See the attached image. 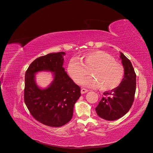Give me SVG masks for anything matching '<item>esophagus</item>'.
<instances>
[{"instance_id": "esophagus-1", "label": "esophagus", "mask_w": 153, "mask_h": 153, "mask_svg": "<svg viewBox=\"0 0 153 153\" xmlns=\"http://www.w3.org/2000/svg\"><path fill=\"white\" fill-rule=\"evenodd\" d=\"M88 91V90L85 89V88H82V89H81V93H82V94L86 93H87Z\"/></svg>"}]
</instances>
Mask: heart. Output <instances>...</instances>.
Wrapping results in <instances>:
<instances>
[{
  "label": "heart",
  "instance_id": "b5f03b06",
  "mask_svg": "<svg viewBox=\"0 0 153 153\" xmlns=\"http://www.w3.org/2000/svg\"><path fill=\"white\" fill-rule=\"evenodd\" d=\"M90 70L92 76L83 78ZM67 71L76 83L88 88H99L104 91L115 89L121 84L125 76L123 65L116 62L113 56L102 50H97L83 55L81 61L70 60Z\"/></svg>",
  "mask_w": 153,
  "mask_h": 153
}]
</instances>
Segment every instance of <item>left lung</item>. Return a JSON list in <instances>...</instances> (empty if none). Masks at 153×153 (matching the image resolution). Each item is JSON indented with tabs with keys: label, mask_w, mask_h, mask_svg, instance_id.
<instances>
[{
	"label": "left lung",
	"mask_w": 153,
	"mask_h": 153,
	"mask_svg": "<svg viewBox=\"0 0 153 153\" xmlns=\"http://www.w3.org/2000/svg\"><path fill=\"white\" fill-rule=\"evenodd\" d=\"M120 59L125 69L124 78L117 88L103 93L102 99L95 108L100 117L108 121L116 120L126 114L134 99L136 85L134 70L131 62L121 52Z\"/></svg>",
	"instance_id": "1"
}]
</instances>
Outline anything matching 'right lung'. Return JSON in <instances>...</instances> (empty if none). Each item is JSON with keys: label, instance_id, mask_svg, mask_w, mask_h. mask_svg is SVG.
Returning a JSON list of instances; mask_svg holds the SVG:
<instances>
[{"label": "right lung", "instance_id": "1", "mask_svg": "<svg viewBox=\"0 0 153 153\" xmlns=\"http://www.w3.org/2000/svg\"><path fill=\"white\" fill-rule=\"evenodd\" d=\"M65 55L61 52L40 56L25 72V103L35 120L48 126L60 127L68 123L81 96L79 86L63 67ZM45 71L53 72L54 79L47 88L40 89L36 83L35 74Z\"/></svg>", "mask_w": 153, "mask_h": 153}]
</instances>
